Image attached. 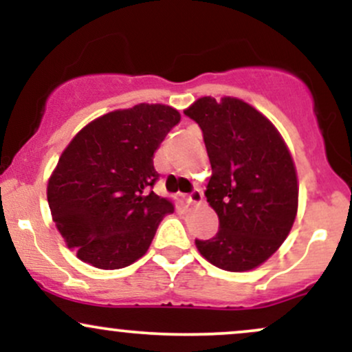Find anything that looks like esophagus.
<instances>
[{
	"mask_svg": "<svg viewBox=\"0 0 352 352\" xmlns=\"http://www.w3.org/2000/svg\"><path fill=\"white\" fill-rule=\"evenodd\" d=\"M201 200H204V195H201V192L199 188L193 190V192H190L187 197H185V201H187L188 205H200Z\"/></svg>",
	"mask_w": 352,
	"mask_h": 352,
	"instance_id": "34e87169",
	"label": "esophagus"
}]
</instances>
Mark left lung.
Here are the masks:
<instances>
[{
  "mask_svg": "<svg viewBox=\"0 0 352 352\" xmlns=\"http://www.w3.org/2000/svg\"><path fill=\"white\" fill-rule=\"evenodd\" d=\"M195 120L212 165L207 201L217 235L195 240L205 260L248 272L280 248L298 212L296 168L285 140L263 114L235 98H201L184 111Z\"/></svg>",
  "mask_w": 352,
  "mask_h": 352,
  "instance_id": "obj_1",
  "label": "left lung"
}]
</instances>
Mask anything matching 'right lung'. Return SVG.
I'll list each match as a JSON object with an SVG mask.
<instances>
[{"label": "right lung", "mask_w": 352, "mask_h": 352, "mask_svg": "<svg viewBox=\"0 0 352 352\" xmlns=\"http://www.w3.org/2000/svg\"><path fill=\"white\" fill-rule=\"evenodd\" d=\"M180 122L164 104L109 112L71 140L47 182L52 220L78 258L119 270L144 256L172 201L153 193V152Z\"/></svg>", "instance_id": "obj_1"}]
</instances>
